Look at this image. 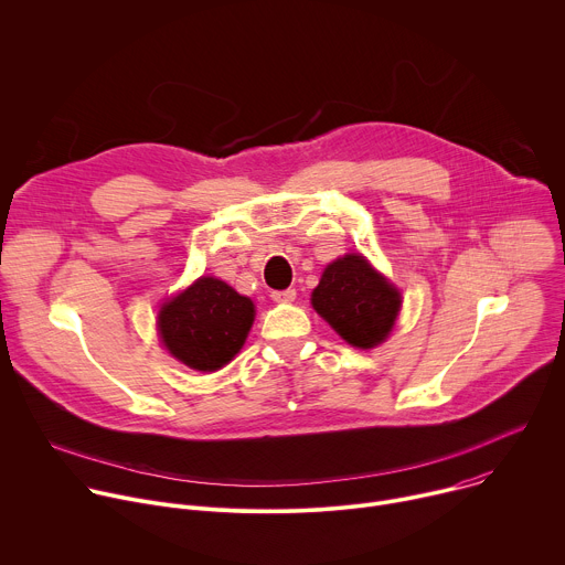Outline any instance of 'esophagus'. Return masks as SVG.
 <instances>
[{"mask_svg": "<svg viewBox=\"0 0 565 565\" xmlns=\"http://www.w3.org/2000/svg\"><path fill=\"white\" fill-rule=\"evenodd\" d=\"M270 297H273V301H277V303H290V301H295L297 292H295V288H286V290H273Z\"/></svg>", "mask_w": 565, "mask_h": 565, "instance_id": "1", "label": "esophagus"}]
</instances>
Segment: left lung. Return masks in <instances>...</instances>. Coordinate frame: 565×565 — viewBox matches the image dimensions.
<instances>
[{"mask_svg":"<svg viewBox=\"0 0 565 565\" xmlns=\"http://www.w3.org/2000/svg\"><path fill=\"white\" fill-rule=\"evenodd\" d=\"M310 301L340 338L358 349L384 342L399 310V292L362 255L333 262Z\"/></svg>","mask_w":565,"mask_h":565,"instance_id":"obj_1","label":"left lung"}]
</instances>
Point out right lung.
I'll return each instance as SVG.
<instances>
[{
  "label": "right lung",
  "mask_w": 565,
  "mask_h": 565,
  "mask_svg": "<svg viewBox=\"0 0 565 565\" xmlns=\"http://www.w3.org/2000/svg\"><path fill=\"white\" fill-rule=\"evenodd\" d=\"M255 321V303L225 281L201 277L163 303L158 333L168 351L196 371H216L244 347Z\"/></svg>",
  "instance_id": "add662e5"
}]
</instances>
